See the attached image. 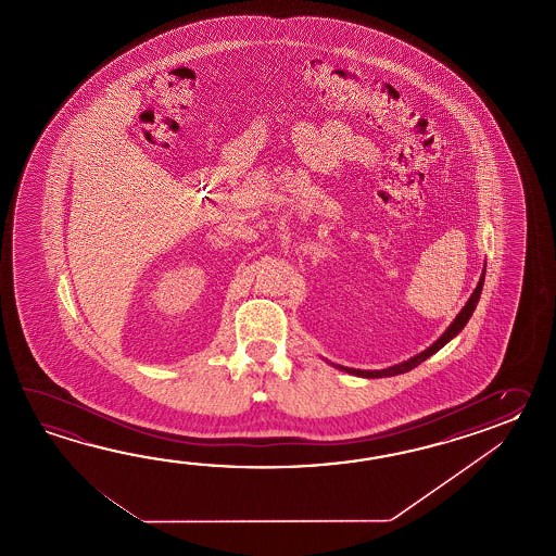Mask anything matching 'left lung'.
Returning a JSON list of instances; mask_svg holds the SVG:
<instances>
[{"instance_id": "8db88e82", "label": "left lung", "mask_w": 556, "mask_h": 556, "mask_svg": "<svg viewBox=\"0 0 556 556\" xmlns=\"http://www.w3.org/2000/svg\"><path fill=\"white\" fill-rule=\"evenodd\" d=\"M484 268H486V264H484ZM484 268L483 274H481V278H479V283H477V288L472 290L471 298L467 300V304L462 307V312L455 316V319L451 321L450 328L441 333V338H439L438 342L431 343L427 350H424L421 354L414 355V357H409V359H405L402 364H395V366L386 367V369H355V367H343L338 366V364H331L333 367H338V369H342L345 374H352V376H357V378H391V376H400V374H405V371H412L414 367L419 366L421 362H426L427 357H431V355L439 352L445 343H450L459 331L467 326V321L472 316V312H475V307L479 304V298H481V292H483V283H484Z\"/></svg>"}]
</instances>
